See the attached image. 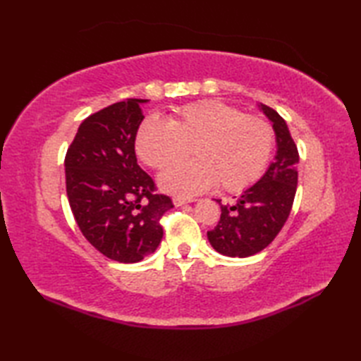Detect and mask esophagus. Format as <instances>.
Returning <instances> with one entry per match:
<instances>
[{"label": "esophagus", "instance_id": "34e87169", "mask_svg": "<svg viewBox=\"0 0 361 361\" xmlns=\"http://www.w3.org/2000/svg\"><path fill=\"white\" fill-rule=\"evenodd\" d=\"M190 202H192V200H186V198H175V200H173V203L176 206H185V204H189Z\"/></svg>", "mask_w": 361, "mask_h": 361}]
</instances>
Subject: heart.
Masks as SVG:
<instances>
[{
    "mask_svg": "<svg viewBox=\"0 0 361 361\" xmlns=\"http://www.w3.org/2000/svg\"><path fill=\"white\" fill-rule=\"evenodd\" d=\"M273 144V128L264 118L220 101H200L176 109L169 121L145 119L135 147L137 157L158 171L186 158L192 147L195 161L159 176L167 192L190 197L217 183L229 192L248 186L262 173Z\"/></svg>",
    "mask_w": 361,
    "mask_h": 361,
    "instance_id": "heart-1",
    "label": "heart"
}]
</instances>
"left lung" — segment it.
Instances as JSON below:
<instances>
[{
	"label": "left lung",
	"mask_w": 361,
	"mask_h": 361,
	"mask_svg": "<svg viewBox=\"0 0 361 361\" xmlns=\"http://www.w3.org/2000/svg\"><path fill=\"white\" fill-rule=\"evenodd\" d=\"M259 106L273 122L278 150L262 178L234 204L217 200L221 216L217 226L208 231V239L214 250L229 257H248L267 248L286 225L296 194V144L279 113L264 104Z\"/></svg>",
	"instance_id": "obj_1"
}]
</instances>
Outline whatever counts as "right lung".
I'll use <instances>...</instances> for the list:
<instances>
[{
	"label": "right lung",
	"mask_w": 361,
	"mask_h": 361,
	"mask_svg": "<svg viewBox=\"0 0 361 361\" xmlns=\"http://www.w3.org/2000/svg\"><path fill=\"white\" fill-rule=\"evenodd\" d=\"M127 99L82 122L65 157L66 195L85 239L104 256L140 262L163 239L161 219L173 208L137 166L135 140L141 104Z\"/></svg>",
	"instance_id": "obj_1"
}]
</instances>
